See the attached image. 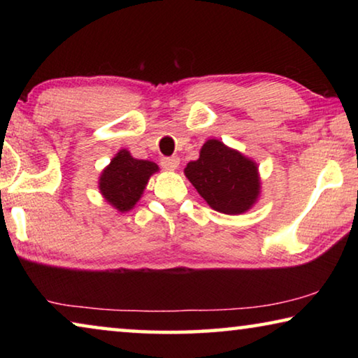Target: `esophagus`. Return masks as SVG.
Here are the masks:
<instances>
[{
	"mask_svg": "<svg viewBox=\"0 0 358 358\" xmlns=\"http://www.w3.org/2000/svg\"><path fill=\"white\" fill-rule=\"evenodd\" d=\"M161 166L166 169V171H175L180 166V157L177 156H172V157H164V159L161 161Z\"/></svg>",
	"mask_w": 358,
	"mask_h": 358,
	"instance_id": "34e87169",
	"label": "esophagus"
}]
</instances>
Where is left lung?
<instances>
[{
  "label": "left lung",
  "mask_w": 358,
  "mask_h": 358,
  "mask_svg": "<svg viewBox=\"0 0 358 358\" xmlns=\"http://www.w3.org/2000/svg\"><path fill=\"white\" fill-rule=\"evenodd\" d=\"M185 175L203 201L224 215L246 213L260 197L257 162L217 138L202 145L199 159L187 162Z\"/></svg>",
  "instance_id": "obj_1"
}]
</instances>
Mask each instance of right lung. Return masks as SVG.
Segmentation results:
<instances>
[{"label":"right lung","instance_id":"add662e5","mask_svg":"<svg viewBox=\"0 0 358 358\" xmlns=\"http://www.w3.org/2000/svg\"><path fill=\"white\" fill-rule=\"evenodd\" d=\"M159 171L155 162L136 159L128 150H120L101 172L99 192L115 210L126 213L141 201L148 180Z\"/></svg>","mask_w":358,"mask_h":358}]
</instances>
